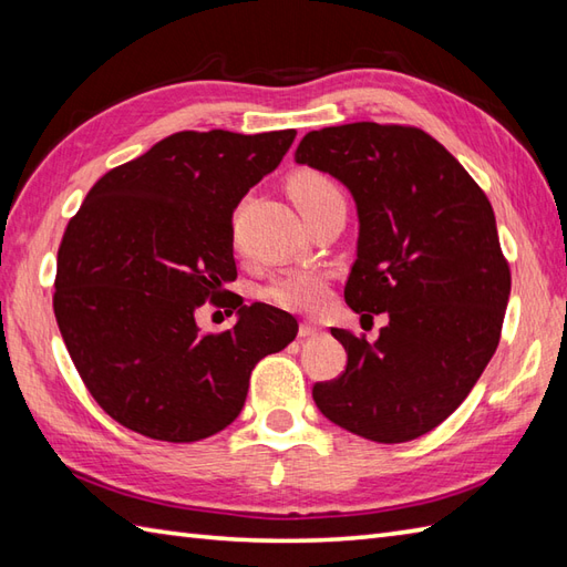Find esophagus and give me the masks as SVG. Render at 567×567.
Listing matches in <instances>:
<instances>
[{
  "mask_svg": "<svg viewBox=\"0 0 567 567\" xmlns=\"http://www.w3.org/2000/svg\"><path fill=\"white\" fill-rule=\"evenodd\" d=\"M317 333H319L317 323H309V321L299 323V336H302V339H311V336H317Z\"/></svg>",
  "mask_w": 567,
  "mask_h": 567,
  "instance_id": "1",
  "label": "esophagus"
}]
</instances>
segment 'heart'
<instances>
[{
    "instance_id": "1",
    "label": "heart",
    "mask_w": 567,
    "mask_h": 567,
    "mask_svg": "<svg viewBox=\"0 0 567 567\" xmlns=\"http://www.w3.org/2000/svg\"><path fill=\"white\" fill-rule=\"evenodd\" d=\"M287 192H290L292 202L297 204V209L302 212L305 219L319 212L321 207H327L333 199H343L341 189L336 187L331 177L311 171L292 175L290 183H287ZM329 295V275L311 268L277 275L262 290V297L268 299L270 305L287 311H297V315H315V311L327 305Z\"/></svg>"
}]
</instances>
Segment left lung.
Returning a JSON list of instances; mask_svg holds the SVG:
<instances>
[{
  "label": "left lung",
  "instance_id": "8db88e82",
  "mask_svg": "<svg viewBox=\"0 0 567 567\" xmlns=\"http://www.w3.org/2000/svg\"><path fill=\"white\" fill-rule=\"evenodd\" d=\"M295 161L351 189L360 234L346 302L370 319L390 317L375 343L331 329L348 363L336 380L315 384V402L355 436H424L461 406L497 351L512 272L492 204L416 126L309 131Z\"/></svg>",
  "mask_w": 567,
  "mask_h": 567
}]
</instances>
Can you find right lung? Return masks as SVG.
I'll return each mask as SVG.
<instances>
[{
	"label": "right lung",
	"instance_id": "right-lung-1",
	"mask_svg": "<svg viewBox=\"0 0 567 567\" xmlns=\"http://www.w3.org/2000/svg\"><path fill=\"white\" fill-rule=\"evenodd\" d=\"M295 136L179 131L100 177L70 219L55 321L94 402L122 426L171 443L214 436L244 409L258 360L295 341V317L260 302H236L221 333L195 321L236 280L234 209Z\"/></svg>",
	"mask_w": 567,
	"mask_h": 567
}]
</instances>
